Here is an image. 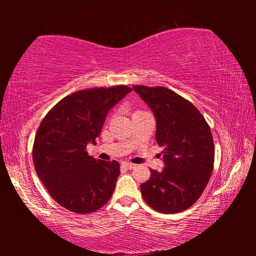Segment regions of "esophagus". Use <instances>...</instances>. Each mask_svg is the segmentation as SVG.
<instances>
[{
	"label": "esophagus",
	"mask_w": 256,
	"mask_h": 256,
	"mask_svg": "<svg viewBox=\"0 0 256 256\" xmlns=\"http://www.w3.org/2000/svg\"><path fill=\"white\" fill-rule=\"evenodd\" d=\"M122 167L126 168V170H134V168H136V164L131 162H122Z\"/></svg>",
	"instance_id": "34e87169"
}]
</instances>
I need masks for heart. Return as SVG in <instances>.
Masks as SVG:
<instances>
[{
	"mask_svg": "<svg viewBox=\"0 0 256 256\" xmlns=\"http://www.w3.org/2000/svg\"><path fill=\"white\" fill-rule=\"evenodd\" d=\"M136 112H134V114H136Z\"/></svg>",
	"mask_w": 256,
	"mask_h": 256,
	"instance_id": "heart-1",
	"label": "heart"
}]
</instances>
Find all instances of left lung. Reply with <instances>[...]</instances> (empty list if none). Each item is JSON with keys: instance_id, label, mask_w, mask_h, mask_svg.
I'll return each mask as SVG.
<instances>
[{"instance_id": "1", "label": "left lung", "mask_w": 256, "mask_h": 256, "mask_svg": "<svg viewBox=\"0 0 256 256\" xmlns=\"http://www.w3.org/2000/svg\"><path fill=\"white\" fill-rule=\"evenodd\" d=\"M156 118V141L162 146L164 167L151 170L140 185L144 201L162 214L193 206L214 170V146L210 126L192 102L164 86H134Z\"/></svg>"}]
</instances>
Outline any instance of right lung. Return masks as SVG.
Segmentation results:
<instances>
[{
  "label": "right lung",
  "mask_w": 256,
  "mask_h": 256,
  "mask_svg": "<svg viewBox=\"0 0 256 256\" xmlns=\"http://www.w3.org/2000/svg\"><path fill=\"white\" fill-rule=\"evenodd\" d=\"M132 89L126 86L80 90L63 98L47 112L34 136L32 160L50 196L76 214L105 206L114 192L120 164L89 156L106 116Z\"/></svg>",
  "instance_id": "1"
}]
</instances>
